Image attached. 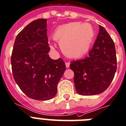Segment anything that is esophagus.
Segmentation results:
<instances>
[{"mask_svg": "<svg viewBox=\"0 0 126 126\" xmlns=\"http://www.w3.org/2000/svg\"><path fill=\"white\" fill-rule=\"evenodd\" d=\"M69 65H70V62H66V67L67 68H68L69 67Z\"/></svg>", "mask_w": 126, "mask_h": 126, "instance_id": "esophagus-1", "label": "esophagus"}]
</instances>
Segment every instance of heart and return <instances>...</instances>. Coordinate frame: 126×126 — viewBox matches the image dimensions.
Here are the masks:
<instances>
[{
    "label": "heart",
    "instance_id": "obj_1",
    "mask_svg": "<svg viewBox=\"0 0 126 126\" xmlns=\"http://www.w3.org/2000/svg\"><path fill=\"white\" fill-rule=\"evenodd\" d=\"M95 32L91 25L73 22L58 27L53 38L69 58H79L88 53Z\"/></svg>",
    "mask_w": 126,
    "mask_h": 126
}]
</instances>
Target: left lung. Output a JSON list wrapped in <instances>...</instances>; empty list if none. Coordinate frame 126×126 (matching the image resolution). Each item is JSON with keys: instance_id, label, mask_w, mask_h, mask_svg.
Instances as JSON below:
<instances>
[{"instance_id": "left-lung-1", "label": "left lung", "mask_w": 126, "mask_h": 126, "mask_svg": "<svg viewBox=\"0 0 126 126\" xmlns=\"http://www.w3.org/2000/svg\"><path fill=\"white\" fill-rule=\"evenodd\" d=\"M99 31L88 57L71 61L76 91L82 95L99 94L107 90L116 71V56L113 40L106 30Z\"/></svg>"}]
</instances>
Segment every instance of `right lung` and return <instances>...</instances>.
Returning <instances> with one entry per match:
<instances>
[{
    "instance_id": "1",
    "label": "right lung",
    "mask_w": 126,
    "mask_h": 126,
    "mask_svg": "<svg viewBox=\"0 0 126 126\" xmlns=\"http://www.w3.org/2000/svg\"><path fill=\"white\" fill-rule=\"evenodd\" d=\"M47 36V19L29 23L14 42L11 64L14 80L30 98L46 101L55 97L66 70L62 58L53 60Z\"/></svg>"
}]
</instances>
